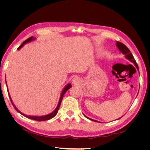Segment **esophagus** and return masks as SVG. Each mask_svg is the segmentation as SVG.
I'll return each instance as SVG.
<instances>
[{"label":"esophagus","instance_id":"1","mask_svg":"<svg viewBox=\"0 0 150 150\" xmlns=\"http://www.w3.org/2000/svg\"><path fill=\"white\" fill-rule=\"evenodd\" d=\"M72 83L73 84H75V85H78L80 84V79L78 78V77H75V78H74L73 79H72Z\"/></svg>","mask_w":150,"mask_h":150}]
</instances>
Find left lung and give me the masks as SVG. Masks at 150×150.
<instances>
[{
  "mask_svg": "<svg viewBox=\"0 0 150 150\" xmlns=\"http://www.w3.org/2000/svg\"><path fill=\"white\" fill-rule=\"evenodd\" d=\"M116 46H117V48H118V49L120 50V51L121 52V53H122V54H123V55L125 56V57L126 59H128V60L130 62L133 63L134 65L136 66V67H137V70H138V72H139L138 66V64H137V62H136V61H135V59H134V57H133V56L132 53H131V52H130L129 49L128 47H127L124 44H122V43H121V42H118V41H116ZM83 115H84V114H83ZM84 116L86 117V118H88V119H89V120H91V121H95V122H99V121H98L94 120H93V119H91V118H89V117H88V116H85L84 115ZM121 117H120L119 119H120ZM119 119H117V120H119Z\"/></svg>",
  "mask_w": 150,
  "mask_h": 150,
  "instance_id": "8db88e82",
  "label": "left lung"
}]
</instances>
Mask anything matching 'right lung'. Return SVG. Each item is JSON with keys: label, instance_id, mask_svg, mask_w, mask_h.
Wrapping results in <instances>:
<instances>
[{"label": "right lung", "instance_id": "obj_1", "mask_svg": "<svg viewBox=\"0 0 150 150\" xmlns=\"http://www.w3.org/2000/svg\"><path fill=\"white\" fill-rule=\"evenodd\" d=\"M35 40V38L33 37V36H32V37L29 38L28 39H26L24 42H23V43H22V44L21 45V46H20L19 47H18L17 50H20L22 47H23V46H24V44H27V43L30 42H32V41H34V40ZM6 86H7V82H6ZM71 87H72V86H71V83H68V84L65 86V87L64 88V89H62V92H61V93L59 101V103H58V104H57V107L56 108L55 110H54L52 112L49 113V114L46 115H44V116H30V115H27L24 114V113H22L21 111H20L19 110H18L17 108L15 106V104H13V101H12V98H11V96H10L9 92H8V88H7V91H8V96H9V98H10V99H11V103H12V105L13 106V107H14V108L16 109V110L18 112H19L20 114H21L22 115H23L24 116H25V117H28V118H29V119H30V120H36V121H46V120H51V119L52 118V117H54V116H55L57 115V112H58L59 109V107H60V105H61V102H62V98H63V97H64V95L65 93L67 91L68 89H69Z\"/></svg>", "mask_w": 150, "mask_h": 150}]
</instances>
